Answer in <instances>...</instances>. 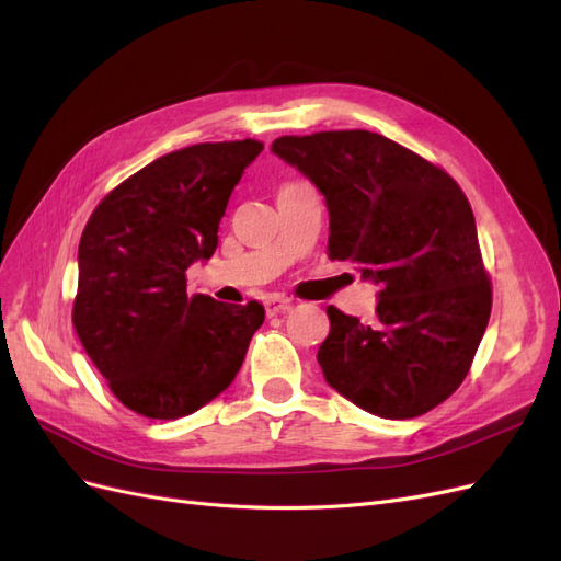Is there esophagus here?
<instances>
[{
  "label": "esophagus",
  "instance_id": "esophagus-1",
  "mask_svg": "<svg viewBox=\"0 0 561 561\" xmlns=\"http://www.w3.org/2000/svg\"><path fill=\"white\" fill-rule=\"evenodd\" d=\"M264 307H266V313L268 316H276V313H283L293 307V299H287L283 295H268L264 299Z\"/></svg>",
  "mask_w": 561,
  "mask_h": 561
}]
</instances>
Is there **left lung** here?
Instances as JSON below:
<instances>
[{
	"label": "left lung",
	"instance_id": "left-lung-1",
	"mask_svg": "<svg viewBox=\"0 0 561 561\" xmlns=\"http://www.w3.org/2000/svg\"><path fill=\"white\" fill-rule=\"evenodd\" d=\"M271 150L325 195L330 260L380 285L370 325L328 307V385L373 415H425L462 385L493 305L467 195L438 164L366 129L280 136Z\"/></svg>",
	"mask_w": 561,
	"mask_h": 561
}]
</instances>
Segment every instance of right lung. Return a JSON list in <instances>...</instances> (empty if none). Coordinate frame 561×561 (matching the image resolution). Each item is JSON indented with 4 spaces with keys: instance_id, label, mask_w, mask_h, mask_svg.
Returning <instances> with one entry per match:
<instances>
[{
    "instance_id": "add662e5",
    "label": "right lung",
    "mask_w": 561,
    "mask_h": 561,
    "mask_svg": "<svg viewBox=\"0 0 561 561\" xmlns=\"http://www.w3.org/2000/svg\"><path fill=\"white\" fill-rule=\"evenodd\" d=\"M254 139L195 144L146 164L96 205L80 238L72 325L115 399L176 420L233 382L264 307L186 293V268L209 260Z\"/></svg>"
}]
</instances>
